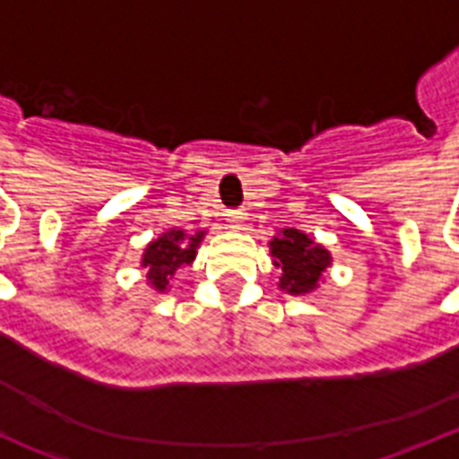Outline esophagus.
<instances>
[{
	"label": "esophagus",
	"mask_w": 459,
	"mask_h": 459,
	"mask_svg": "<svg viewBox=\"0 0 459 459\" xmlns=\"http://www.w3.org/2000/svg\"><path fill=\"white\" fill-rule=\"evenodd\" d=\"M226 217H229L226 221H229L230 229H242V226H245V212H242V210H230Z\"/></svg>",
	"instance_id": "esophagus-1"
}]
</instances>
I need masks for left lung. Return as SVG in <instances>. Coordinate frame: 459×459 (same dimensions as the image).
I'll return each mask as SVG.
<instances>
[{
    "mask_svg": "<svg viewBox=\"0 0 459 459\" xmlns=\"http://www.w3.org/2000/svg\"><path fill=\"white\" fill-rule=\"evenodd\" d=\"M272 265L281 270L279 288L288 295H308L317 290L332 267L327 247L297 229H281L270 239Z\"/></svg>",
    "mask_w": 459,
    "mask_h": 459,
    "instance_id": "obj_1",
    "label": "left lung"
}]
</instances>
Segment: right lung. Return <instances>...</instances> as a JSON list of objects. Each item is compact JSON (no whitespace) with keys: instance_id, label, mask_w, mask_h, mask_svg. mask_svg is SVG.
<instances>
[{"instance_id":"add662e5","label":"right lung","mask_w":459,"mask_h":459,"mask_svg":"<svg viewBox=\"0 0 459 459\" xmlns=\"http://www.w3.org/2000/svg\"><path fill=\"white\" fill-rule=\"evenodd\" d=\"M208 230L187 233L183 229H169L160 238L148 242L142 254V267L146 270V283L155 292H167L169 283L176 272L185 265H192L196 258V249L204 242Z\"/></svg>"}]
</instances>
